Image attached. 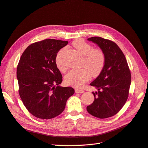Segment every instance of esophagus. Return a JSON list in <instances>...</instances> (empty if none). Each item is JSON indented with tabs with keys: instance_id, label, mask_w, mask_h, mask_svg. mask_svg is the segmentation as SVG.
<instances>
[{
	"instance_id": "34e87169",
	"label": "esophagus",
	"mask_w": 148,
	"mask_h": 148,
	"mask_svg": "<svg viewBox=\"0 0 148 148\" xmlns=\"http://www.w3.org/2000/svg\"><path fill=\"white\" fill-rule=\"evenodd\" d=\"M75 92L76 93H83L84 92V91H83V89H75Z\"/></svg>"
}]
</instances>
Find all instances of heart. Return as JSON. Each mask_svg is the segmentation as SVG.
<instances>
[{
    "label": "heart",
    "instance_id": "heart-1",
    "mask_svg": "<svg viewBox=\"0 0 148 148\" xmlns=\"http://www.w3.org/2000/svg\"><path fill=\"white\" fill-rule=\"evenodd\" d=\"M77 53L83 57L81 65L85 68L73 69L65 75V80L68 85L80 87L87 82L90 77H97L103 69L105 63V55L100 49H94L93 47L82 39H77L73 43ZM66 50L62 48L56 57L57 67L62 72H65L66 66L63 62L62 56Z\"/></svg>",
    "mask_w": 148,
    "mask_h": 148
}]
</instances>
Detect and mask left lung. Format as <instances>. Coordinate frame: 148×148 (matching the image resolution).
Here are the masks:
<instances>
[{"mask_svg": "<svg viewBox=\"0 0 148 148\" xmlns=\"http://www.w3.org/2000/svg\"><path fill=\"white\" fill-rule=\"evenodd\" d=\"M88 40L97 44L103 51L105 63L99 75L90 83L98 91L92 92L94 100L86 110L95 117H111L120 111L128 98L131 82L130 70L124 54L116 43L100 37Z\"/></svg>", "mask_w": 148, "mask_h": 148, "instance_id": "8db88e82", "label": "left lung"}]
</instances>
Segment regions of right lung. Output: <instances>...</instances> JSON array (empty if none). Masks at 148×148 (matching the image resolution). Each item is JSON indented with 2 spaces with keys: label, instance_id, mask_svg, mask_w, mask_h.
Returning <instances> with one entry per match:
<instances>
[{
  "label": "right lung",
  "instance_id": "add662e5",
  "mask_svg": "<svg viewBox=\"0 0 148 148\" xmlns=\"http://www.w3.org/2000/svg\"><path fill=\"white\" fill-rule=\"evenodd\" d=\"M68 43L50 38L35 42L24 51L18 62L19 95L28 111L38 119H50L60 114L74 93L73 88L59 85L62 75L55 61L59 51Z\"/></svg>",
  "mask_w": 148,
  "mask_h": 148
}]
</instances>
